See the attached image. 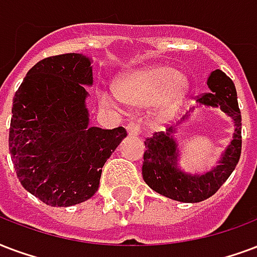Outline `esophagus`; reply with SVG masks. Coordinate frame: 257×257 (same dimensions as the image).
<instances>
[{
	"mask_svg": "<svg viewBox=\"0 0 257 257\" xmlns=\"http://www.w3.org/2000/svg\"><path fill=\"white\" fill-rule=\"evenodd\" d=\"M127 133H128V136H133V137H137L140 136V131H141V126L138 121H134L131 120L130 123H127Z\"/></svg>",
	"mask_w": 257,
	"mask_h": 257,
	"instance_id": "obj_1",
	"label": "esophagus"
}]
</instances>
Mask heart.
<instances>
[{"label":"heart","mask_w":257,"mask_h":257,"mask_svg":"<svg viewBox=\"0 0 257 257\" xmlns=\"http://www.w3.org/2000/svg\"><path fill=\"white\" fill-rule=\"evenodd\" d=\"M188 84L173 67L157 66L123 77L116 85L117 96L127 103L146 105L158 101V112L169 116L180 109L186 99ZM99 99L104 105H112V97L101 92Z\"/></svg>","instance_id":"b5f03b06"}]
</instances>
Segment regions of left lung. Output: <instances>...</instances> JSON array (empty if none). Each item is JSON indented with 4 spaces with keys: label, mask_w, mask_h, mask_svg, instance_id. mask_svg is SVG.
<instances>
[{
    "label": "left lung",
    "mask_w": 257,
    "mask_h": 257,
    "mask_svg": "<svg viewBox=\"0 0 257 257\" xmlns=\"http://www.w3.org/2000/svg\"><path fill=\"white\" fill-rule=\"evenodd\" d=\"M209 90L198 97L199 105L219 107L234 121L233 140L222 153L217 167L202 175H190L177 167L179 149L173 133L175 127H169L167 133H154L145 141L142 176L145 183L153 191L169 199L198 203L213 196L219 187L227 180L238 164L241 154V115L237 103L236 86L222 70L211 71L207 78ZM190 113L183 116L187 120Z\"/></svg>",
    "instance_id": "1"
}]
</instances>
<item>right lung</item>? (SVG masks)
Segmentation results:
<instances>
[{
	"mask_svg": "<svg viewBox=\"0 0 257 257\" xmlns=\"http://www.w3.org/2000/svg\"><path fill=\"white\" fill-rule=\"evenodd\" d=\"M93 84L90 59L62 54L38 62L12 107L9 153L21 186L43 203L67 207L99 190L101 168L126 128L89 126L84 85Z\"/></svg>",
	"mask_w": 257,
	"mask_h": 257,
	"instance_id": "add662e5",
	"label": "right lung"
}]
</instances>
